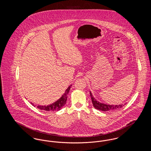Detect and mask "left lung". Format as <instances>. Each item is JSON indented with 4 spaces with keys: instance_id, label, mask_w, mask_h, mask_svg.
<instances>
[{
    "instance_id": "obj_1",
    "label": "left lung",
    "mask_w": 151,
    "mask_h": 151,
    "mask_svg": "<svg viewBox=\"0 0 151 151\" xmlns=\"http://www.w3.org/2000/svg\"><path fill=\"white\" fill-rule=\"evenodd\" d=\"M90 95L91 97V99L92 101V104L93 105L94 108H96V109H98L99 110H102L103 111H109L111 110H116L118 109L121 108L124 106V105H107L103 103H101L99 101L96 100L93 97V95L90 92ZM125 105V104H124Z\"/></svg>"
}]
</instances>
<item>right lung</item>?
I'll return each mask as SVG.
<instances>
[{
    "mask_svg": "<svg viewBox=\"0 0 151 151\" xmlns=\"http://www.w3.org/2000/svg\"><path fill=\"white\" fill-rule=\"evenodd\" d=\"M72 85L68 87V88L65 90V93L63 94L62 97L57 101L56 102L52 103V104L47 105V106H37V108L40 109V110H42L45 111H59L62 108H63L65 104L66 101L67 99V95L69 93L70 89ZM31 104L35 107V105L31 102Z\"/></svg>",
    "mask_w": 151,
    "mask_h": 151,
    "instance_id": "add662e5",
    "label": "right lung"
}]
</instances>
